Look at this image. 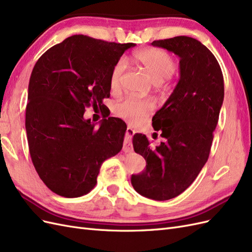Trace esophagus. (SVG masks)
<instances>
[{"mask_svg":"<svg viewBox=\"0 0 252 252\" xmlns=\"http://www.w3.org/2000/svg\"><path fill=\"white\" fill-rule=\"evenodd\" d=\"M135 133V131L133 130L132 128L128 127L126 130V138L124 141V146H123V150L124 152H131L132 149V144H131V138L133 136V134Z\"/></svg>","mask_w":252,"mask_h":252,"instance_id":"1","label":"esophagus"}]
</instances>
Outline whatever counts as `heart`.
Returning a JSON list of instances; mask_svg holds the SVG:
<instances>
[{
  "label": "heart",
  "mask_w": 252,
  "mask_h": 252,
  "mask_svg": "<svg viewBox=\"0 0 252 252\" xmlns=\"http://www.w3.org/2000/svg\"><path fill=\"white\" fill-rule=\"evenodd\" d=\"M134 60L146 71L155 84H162L175 71V62L168 52L158 48H148L134 53ZM127 62L124 58L114 63L110 72V86L118 88L126 70ZM156 105L149 98L127 97L116 105L118 116L130 123H139L155 110Z\"/></svg>",
  "instance_id": "obj_1"
}]
</instances>
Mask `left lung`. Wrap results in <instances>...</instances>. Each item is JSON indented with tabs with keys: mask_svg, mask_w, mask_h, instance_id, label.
<instances>
[{
	"mask_svg": "<svg viewBox=\"0 0 252 252\" xmlns=\"http://www.w3.org/2000/svg\"><path fill=\"white\" fill-rule=\"evenodd\" d=\"M151 45L180 58V79L152 118L155 130L164 138L161 145L152 148L146 135H133V149L144 157L146 168L131 175V184L143 196L166 201L185 191L207 162L224 101V78L216 57L193 37Z\"/></svg>",
	"mask_w": 252,
	"mask_h": 252,
	"instance_id": "1",
	"label": "left lung"
}]
</instances>
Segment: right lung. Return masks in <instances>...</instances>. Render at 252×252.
Instances as JSON below:
<instances>
[{"mask_svg":"<svg viewBox=\"0 0 252 252\" xmlns=\"http://www.w3.org/2000/svg\"><path fill=\"white\" fill-rule=\"evenodd\" d=\"M135 44L72 35L43 53L28 86L25 127L34 168L51 191L65 197L87 194L105 159L123 147L127 126L104 118L84 119L89 106L102 110L110 96L114 63ZM108 117V116H107Z\"/></svg>","mask_w":252,"mask_h":252,"instance_id":"obj_1","label":"right lung"}]
</instances>
